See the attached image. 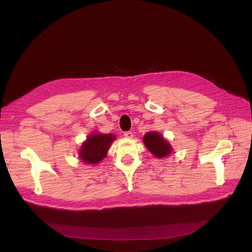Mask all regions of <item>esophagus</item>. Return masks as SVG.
Listing matches in <instances>:
<instances>
[{"mask_svg": "<svg viewBox=\"0 0 252 252\" xmlns=\"http://www.w3.org/2000/svg\"><path fill=\"white\" fill-rule=\"evenodd\" d=\"M124 137L127 138V139H130V138L133 137V134H132V132H131V131H127V132H124Z\"/></svg>", "mask_w": 252, "mask_h": 252, "instance_id": "obj_1", "label": "esophagus"}]
</instances>
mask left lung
Here are the masks:
<instances>
[{
	"label": "left lung",
	"mask_w": 252,
	"mask_h": 252,
	"mask_svg": "<svg viewBox=\"0 0 252 252\" xmlns=\"http://www.w3.org/2000/svg\"><path fill=\"white\" fill-rule=\"evenodd\" d=\"M143 143L156 158H164L170 155L172 148L162 134L152 131L143 136Z\"/></svg>",
	"instance_id": "8db88e82"
}]
</instances>
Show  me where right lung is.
<instances>
[{
  "instance_id": "add662e5",
  "label": "right lung",
  "mask_w": 252,
  "mask_h": 252,
  "mask_svg": "<svg viewBox=\"0 0 252 252\" xmlns=\"http://www.w3.org/2000/svg\"><path fill=\"white\" fill-rule=\"evenodd\" d=\"M115 139L116 136L110 133H92L87 137L86 141L83 142L79 152V157L86 164H97L106 157V153Z\"/></svg>"
}]
</instances>
